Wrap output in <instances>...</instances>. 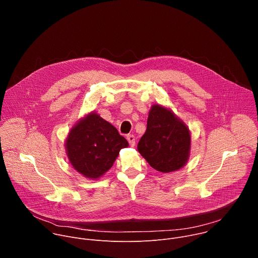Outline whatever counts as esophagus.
<instances>
[{
    "instance_id": "1",
    "label": "esophagus",
    "mask_w": 258,
    "mask_h": 258,
    "mask_svg": "<svg viewBox=\"0 0 258 258\" xmlns=\"http://www.w3.org/2000/svg\"><path fill=\"white\" fill-rule=\"evenodd\" d=\"M126 139H127V141H128V144H130L132 147H134L135 144H136V138H135V136H134V135H128V136L126 137Z\"/></svg>"
}]
</instances>
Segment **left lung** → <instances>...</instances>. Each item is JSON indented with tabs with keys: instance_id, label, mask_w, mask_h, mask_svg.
I'll return each mask as SVG.
<instances>
[{
	"instance_id": "obj_1",
	"label": "left lung",
	"mask_w": 258,
	"mask_h": 258,
	"mask_svg": "<svg viewBox=\"0 0 258 258\" xmlns=\"http://www.w3.org/2000/svg\"><path fill=\"white\" fill-rule=\"evenodd\" d=\"M190 148L188 126L168 108L153 105L147 130L138 144L140 154L154 169L167 173L180 169L187 163Z\"/></svg>"
}]
</instances>
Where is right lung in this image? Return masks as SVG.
<instances>
[{"label": "right lung", "instance_id": "obj_1", "mask_svg": "<svg viewBox=\"0 0 258 258\" xmlns=\"http://www.w3.org/2000/svg\"><path fill=\"white\" fill-rule=\"evenodd\" d=\"M128 146L117 130L95 111L79 120L65 143L69 162L88 178H99L112 167L119 151Z\"/></svg>", "mask_w": 258, "mask_h": 258}]
</instances>
